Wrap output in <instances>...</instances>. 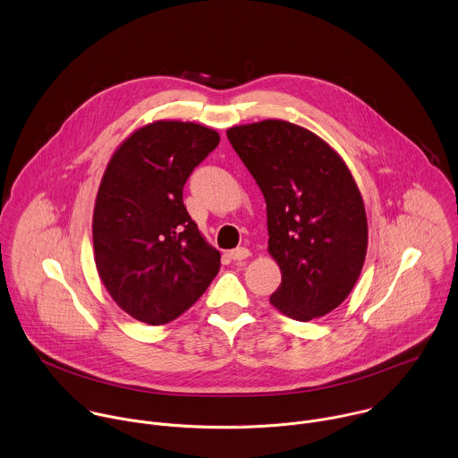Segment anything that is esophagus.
Instances as JSON below:
<instances>
[{"label":"esophagus","instance_id":"34e87169","mask_svg":"<svg viewBox=\"0 0 458 458\" xmlns=\"http://www.w3.org/2000/svg\"><path fill=\"white\" fill-rule=\"evenodd\" d=\"M250 257V250L246 248H235L230 251V259L235 260V262H241V260H246Z\"/></svg>","mask_w":458,"mask_h":458}]
</instances>
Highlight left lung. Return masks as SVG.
Listing matches in <instances>:
<instances>
[{"instance_id":"8db88e82","label":"left lung","mask_w":458,"mask_h":458,"mask_svg":"<svg viewBox=\"0 0 458 458\" xmlns=\"http://www.w3.org/2000/svg\"><path fill=\"white\" fill-rule=\"evenodd\" d=\"M267 205L269 253L282 284L271 305L296 321L337 309L355 287L368 219L343 158L312 131L278 119L226 131Z\"/></svg>"}]
</instances>
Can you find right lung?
<instances>
[{"mask_svg":"<svg viewBox=\"0 0 458 458\" xmlns=\"http://www.w3.org/2000/svg\"><path fill=\"white\" fill-rule=\"evenodd\" d=\"M219 144L196 123L157 121L133 131L103 174L92 217L94 260L131 318L165 325L191 309L221 267L183 205V185Z\"/></svg>","mask_w":458,"mask_h":458,"instance_id":"obj_1","label":"right lung"}]
</instances>
